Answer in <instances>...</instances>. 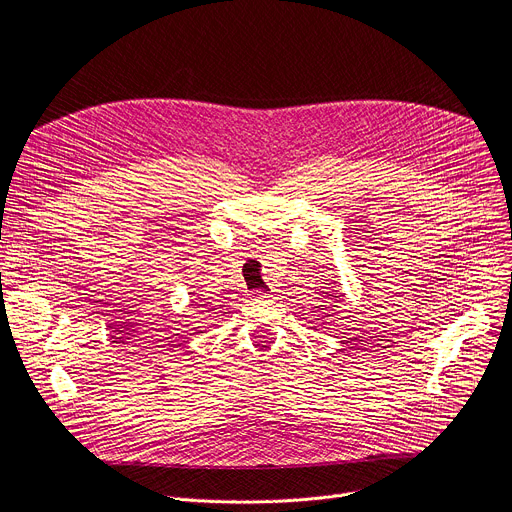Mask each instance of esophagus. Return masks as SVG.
Here are the masks:
<instances>
[{
    "label": "esophagus",
    "mask_w": 512,
    "mask_h": 512,
    "mask_svg": "<svg viewBox=\"0 0 512 512\" xmlns=\"http://www.w3.org/2000/svg\"><path fill=\"white\" fill-rule=\"evenodd\" d=\"M255 298H257V300H267V298H271V296L267 294V291H257Z\"/></svg>",
    "instance_id": "obj_1"
}]
</instances>
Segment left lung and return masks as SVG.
Here are the masks:
<instances>
[{
	"mask_svg": "<svg viewBox=\"0 0 512 512\" xmlns=\"http://www.w3.org/2000/svg\"><path fill=\"white\" fill-rule=\"evenodd\" d=\"M332 300H334V304H336V302H338V296H332ZM334 308H336V306H334ZM322 310H324V308H322ZM328 316H330V314H328Z\"/></svg>",
	"mask_w": 512,
	"mask_h": 512,
	"instance_id": "8db88e82",
	"label": "left lung"
}]
</instances>
